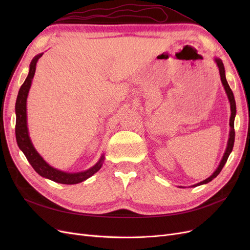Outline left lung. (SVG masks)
I'll return each instance as SVG.
<instances>
[{
  "instance_id": "obj_1",
  "label": "left lung",
  "mask_w": 250,
  "mask_h": 250,
  "mask_svg": "<svg viewBox=\"0 0 250 250\" xmlns=\"http://www.w3.org/2000/svg\"><path fill=\"white\" fill-rule=\"evenodd\" d=\"M216 62H217V65L219 67V73H220V77H221V81H222V84L225 88V92L226 94H228V97H229V100L230 102V109H231V116H230V120H229V126H230V132H229V143H228V148H226L225 150V153L223 155V158L222 161L220 163V165H219V167L217 168V170L213 173V175L209 176L208 178H207L206 180L201 181V183L195 185L193 187H197V186H200V185H203V184H208L209 183V181L213 180L219 173L221 172L222 168L224 167L225 163L228 162V158L230 154V152L232 151V148H233V143H234V127H233V122H234V116H236V101H234V97H233V94H232V90L230 89L228 81H226V78H225V71H224V65L221 62V59L219 58H216Z\"/></svg>"
}]
</instances>
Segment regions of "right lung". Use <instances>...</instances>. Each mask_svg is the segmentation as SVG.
Returning <instances> with one entry per match:
<instances>
[{"label": "right lung", "mask_w": 250, "mask_h": 250, "mask_svg": "<svg viewBox=\"0 0 250 250\" xmlns=\"http://www.w3.org/2000/svg\"><path fill=\"white\" fill-rule=\"evenodd\" d=\"M42 56V54H40L35 56L31 63H30V70L29 74L22 83L20 90L19 95L17 98L16 103V113H17V122H16V137L17 142L20 149L24 152L25 156L27 157L28 162L32 166L33 169L40 174L41 176L49 178L55 183L63 184V185H75L81 183V181L87 179L101 168V166L104 161V156L100 158V161L98 162L93 168H90L84 172L79 173H65L62 171L56 170L52 168L46 162L42 160V157L37 153V151L34 149L31 141L29 138L28 128H27V112H26V102H27V96L29 93L30 86H31V82L34 77L36 63L39 62V59Z\"/></svg>", "instance_id": "obj_1"}]
</instances>
